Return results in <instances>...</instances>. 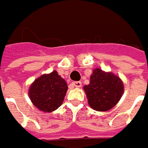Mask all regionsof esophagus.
<instances>
[{
	"label": "esophagus",
	"mask_w": 148,
	"mask_h": 148,
	"mask_svg": "<svg viewBox=\"0 0 148 148\" xmlns=\"http://www.w3.org/2000/svg\"><path fill=\"white\" fill-rule=\"evenodd\" d=\"M72 84H73V86L74 87H76V88H81L82 87V82H72Z\"/></svg>",
	"instance_id": "34e87169"
}]
</instances>
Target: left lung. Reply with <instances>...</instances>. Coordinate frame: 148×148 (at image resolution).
Instances as JSON below:
<instances>
[{
    "label": "left lung",
    "instance_id": "left-lung-1",
    "mask_svg": "<svg viewBox=\"0 0 148 148\" xmlns=\"http://www.w3.org/2000/svg\"><path fill=\"white\" fill-rule=\"evenodd\" d=\"M83 89L92 109L107 111L120 101L123 95L124 85L116 75L96 68L90 77L89 84L85 85Z\"/></svg>",
    "mask_w": 148,
    "mask_h": 148
}]
</instances>
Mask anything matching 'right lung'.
Segmentation results:
<instances>
[{
    "mask_svg": "<svg viewBox=\"0 0 148 148\" xmlns=\"http://www.w3.org/2000/svg\"><path fill=\"white\" fill-rule=\"evenodd\" d=\"M66 81L56 71L35 80L29 88V98L39 110L52 112L61 105L67 91Z\"/></svg>",
    "mask_w": 148,
    "mask_h": 148,
    "instance_id": "right-lung-1",
    "label": "right lung"
}]
</instances>
